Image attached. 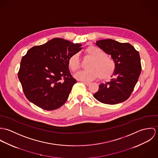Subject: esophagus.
<instances>
[{"mask_svg": "<svg viewBox=\"0 0 158 158\" xmlns=\"http://www.w3.org/2000/svg\"><path fill=\"white\" fill-rule=\"evenodd\" d=\"M83 83L85 84V85H86V86H89V85H90V83H89V82H83Z\"/></svg>", "mask_w": 158, "mask_h": 158, "instance_id": "esophagus-1", "label": "esophagus"}]
</instances>
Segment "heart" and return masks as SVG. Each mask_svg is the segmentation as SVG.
<instances>
[{"mask_svg": "<svg viewBox=\"0 0 158 158\" xmlns=\"http://www.w3.org/2000/svg\"><path fill=\"white\" fill-rule=\"evenodd\" d=\"M85 53L92 60L87 67L88 70L75 75L77 79L83 81H91L98 77L101 80L111 78L116 69V64L113 58L108 57L104 50L94 45L88 47L85 50ZM68 64L72 72L78 71L81 64L78 54L74 53L68 58Z\"/></svg>", "mask_w": 158, "mask_h": 158, "instance_id": "b5f03b06", "label": "heart"}]
</instances>
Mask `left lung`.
I'll list each match as a JSON object with an SVG mask.
<instances>
[{
	"label": "left lung",
	"mask_w": 158,
	"mask_h": 158,
	"mask_svg": "<svg viewBox=\"0 0 158 158\" xmlns=\"http://www.w3.org/2000/svg\"><path fill=\"white\" fill-rule=\"evenodd\" d=\"M96 43L98 47L111 55L116 69L114 73L115 78L105 84H100L98 90L93 96L105 104L122 103L130 97L141 72L139 52L129 43H121L111 39Z\"/></svg>",
	"instance_id": "obj_1"
}]
</instances>
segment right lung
Segmentation results:
<instances>
[{"label":"right lung","mask_w":158,"mask_h":158,"mask_svg":"<svg viewBox=\"0 0 158 158\" xmlns=\"http://www.w3.org/2000/svg\"><path fill=\"white\" fill-rule=\"evenodd\" d=\"M62 38H54L28 50L22 58L18 78L26 98L47 111L67 101L77 80L69 70L68 58L82 48Z\"/></svg>","instance_id":"add662e5"}]
</instances>
